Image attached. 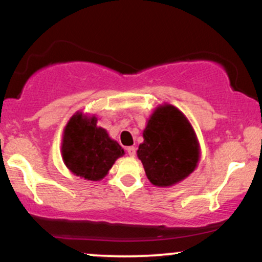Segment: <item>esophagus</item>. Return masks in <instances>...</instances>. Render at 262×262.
<instances>
[{"mask_svg": "<svg viewBox=\"0 0 262 262\" xmlns=\"http://www.w3.org/2000/svg\"><path fill=\"white\" fill-rule=\"evenodd\" d=\"M127 152L129 156H135V154H137V149H135V146H129V148H127Z\"/></svg>", "mask_w": 262, "mask_h": 262, "instance_id": "obj_1", "label": "esophagus"}]
</instances>
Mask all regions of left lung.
I'll return each instance as SVG.
<instances>
[{
    "mask_svg": "<svg viewBox=\"0 0 262 262\" xmlns=\"http://www.w3.org/2000/svg\"><path fill=\"white\" fill-rule=\"evenodd\" d=\"M138 149L149 181L155 186H172L196 167L200 150L193 129L176 107H159L143 133Z\"/></svg>",
    "mask_w": 262,
    "mask_h": 262,
    "instance_id": "8db88e82",
    "label": "left lung"
}]
</instances>
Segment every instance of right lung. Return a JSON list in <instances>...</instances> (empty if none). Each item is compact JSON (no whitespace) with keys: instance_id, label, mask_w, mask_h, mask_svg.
I'll list each match as a JSON object with an SVG mask.
<instances>
[{"instance_id":"add662e5","label":"right lung","mask_w":262,"mask_h":262,"mask_svg":"<svg viewBox=\"0 0 262 262\" xmlns=\"http://www.w3.org/2000/svg\"><path fill=\"white\" fill-rule=\"evenodd\" d=\"M96 122L95 117L87 119L82 114H75L66 125L61 146L69 170L91 181L103 179L114 161L124 154L121 145Z\"/></svg>"}]
</instances>
